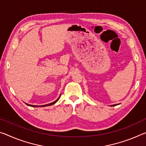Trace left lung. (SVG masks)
<instances>
[{"label":"left lung","mask_w":146,"mask_h":146,"mask_svg":"<svg viewBox=\"0 0 146 146\" xmlns=\"http://www.w3.org/2000/svg\"><path fill=\"white\" fill-rule=\"evenodd\" d=\"M119 105V103L116 104V105H111V106H116V105Z\"/></svg>","instance_id":"left-lung-1"}]
</instances>
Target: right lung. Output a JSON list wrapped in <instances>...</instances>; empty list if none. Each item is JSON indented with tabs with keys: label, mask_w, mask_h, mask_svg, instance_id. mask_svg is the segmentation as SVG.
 <instances>
[{
	"label": "right lung",
	"mask_w": 146,
	"mask_h": 146,
	"mask_svg": "<svg viewBox=\"0 0 146 146\" xmlns=\"http://www.w3.org/2000/svg\"><path fill=\"white\" fill-rule=\"evenodd\" d=\"M61 96V95H60ZM60 96H59V98H58L56 101H54V102H52V103H48V104H47V105H29V104H27V103H26L27 105H28V106H32V107H39V106H40V107H43V106H50V105H54V104H55L58 101V99H60Z\"/></svg>",
	"instance_id": "right-lung-1"
}]
</instances>
